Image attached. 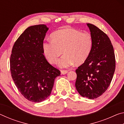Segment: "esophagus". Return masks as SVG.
Returning <instances> with one entry per match:
<instances>
[{"label": "esophagus", "mask_w": 124, "mask_h": 124, "mask_svg": "<svg viewBox=\"0 0 124 124\" xmlns=\"http://www.w3.org/2000/svg\"><path fill=\"white\" fill-rule=\"evenodd\" d=\"M61 74H67V73H68V70H61Z\"/></svg>", "instance_id": "esophagus-1"}]
</instances>
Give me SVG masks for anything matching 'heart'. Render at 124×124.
<instances>
[{"label": "heart", "mask_w": 124, "mask_h": 124, "mask_svg": "<svg viewBox=\"0 0 124 124\" xmlns=\"http://www.w3.org/2000/svg\"><path fill=\"white\" fill-rule=\"evenodd\" d=\"M51 38V40L43 42L44 54L51 63L56 64L63 52L64 55L58 62L61 68H67L74 63L80 64L84 62L90 55L93 44L90 34L72 28L56 31Z\"/></svg>", "instance_id": "b5f03b06"}]
</instances>
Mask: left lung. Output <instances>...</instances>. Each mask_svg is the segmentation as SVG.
<instances>
[{"label":"left lung","mask_w":124,"mask_h":124,"mask_svg":"<svg viewBox=\"0 0 124 124\" xmlns=\"http://www.w3.org/2000/svg\"><path fill=\"white\" fill-rule=\"evenodd\" d=\"M93 44L87 60L75 72V87L81 96L94 99L109 86L115 69L114 49L108 35L95 25L87 23Z\"/></svg>","instance_id":"left-lung-1"}]
</instances>
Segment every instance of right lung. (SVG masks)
<instances>
[{
  "instance_id": "1",
  "label": "right lung",
  "mask_w": 124,
  "mask_h": 124,
  "mask_svg": "<svg viewBox=\"0 0 124 124\" xmlns=\"http://www.w3.org/2000/svg\"><path fill=\"white\" fill-rule=\"evenodd\" d=\"M49 29L45 24L29 27L17 39L10 56L12 78L21 93L33 102H41L51 94L60 71L47 61L43 43Z\"/></svg>"
}]
</instances>
